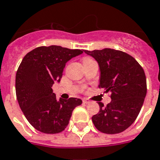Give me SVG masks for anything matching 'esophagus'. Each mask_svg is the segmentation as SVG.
Listing matches in <instances>:
<instances>
[{"label":"esophagus","mask_w":160,"mask_h":160,"mask_svg":"<svg viewBox=\"0 0 160 160\" xmlns=\"http://www.w3.org/2000/svg\"><path fill=\"white\" fill-rule=\"evenodd\" d=\"M83 103L84 104H88V103H90V102L87 99H83Z\"/></svg>","instance_id":"obj_1"}]
</instances>
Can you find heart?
Masks as SVG:
<instances>
[{
  "mask_svg": "<svg viewBox=\"0 0 160 160\" xmlns=\"http://www.w3.org/2000/svg\"><path fill=\"white\" fill-rule=\"evenodd\" d=\"M88 59H91V58H84V60H88Z\"/></svg>",
  "mask_w": 160,
  "mask_h": 160,
  "instance_id": "b5f03b06",
  "label": "heart"
}]
</instances>
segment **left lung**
I'll return each mask as SVG.
<instances>
[{
    "mask_svg": "<svg viewBox=\"0 0 160 160\" xmlns=\"http://www.w3.org/2000/svg\"><path fill=\"white\" fill-rule=\"evenodd\" d=\"M99 64V88L111 92L112 102L104 107L99 102L100 111L92 117L97 130L115 134L126 130L138 116L147 93L144 70L137 60L122 51L112 48L84 50Z\"/></svg>",
    "mask_w": 160,
    "mask_h": 160,
    "instance_id": "1",
    "label": "left lung"
}]
</instances>
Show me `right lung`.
Masks as SVG:
<instances>
[{
	"label": "right lung",
	"instance_id": "1",
	"mask_svg": "<svg viewBox=\"0 0 160 160\" xmlns=\"http://www.w3.org/2000/svg\"><path fill=\"white\" fill-rule=\"evenodd\" d=\"M83 53L57 45L34 48L25 55L16 75V95L21 110L38 131L53 134L64 131L72 112L82 103L78 98L57 101L52 86L59 82L65 64Z\"/></svg>",
	"mask_w": 160,
	"mask_h": 160
}]
</instances>
